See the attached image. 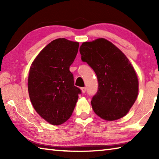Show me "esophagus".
<instances>
[{"label": "esophagus", "mask_w": 159, "mask_h": 159, "mask_svg": "<svg viewBox=\"0 0 159 159\" xmlns=\"http://www.w3.org/2000/svg\"><path fill=\"white\" fill-rule=\"evenodd\" d=\"M80 90H81V92H82L83 93H85V91H86V88H85V87L81 88H80Z\"/></svg>", "instance_id": "34e87169"}]
</instances>
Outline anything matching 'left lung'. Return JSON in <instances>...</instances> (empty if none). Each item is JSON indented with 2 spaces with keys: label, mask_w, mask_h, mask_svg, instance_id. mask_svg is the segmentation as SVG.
Segmentation results:
<instances>
[{
  "label": "left lung",
  "mask_w": 159,
  "mask_h": 159,
  "mask_svg": "<svg viewBox=\"0 0 159 159\" xmlns=\"http://www.w3.org/2000/svg\"><path fill=\"white\" fill-rule=\"evenodd\" d=\"M81 60L95 72L98 90L91 104L102 119L115 120L128 114L139 92L138 78L130 61L119 48L103 38L83 42Z\"/></svg>",
  "instance_id": "obj_1"
}]
</instances>
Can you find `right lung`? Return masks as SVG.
<instances>
[{
    "instance_id": "right-lung-1",
    "label": "right lung",
    "mask_w": 159,
    "mask_h": 159,
    "mask_svg": "<svg viewBox=\"0 0 159 159\" xmlns=\"http://www.w3.org/2000/svg\"><path fill=\"white\" fill-rule=\"evenodd\" d=\"M79 43L57 39L48 43L32 62L29 95L34 109L50 124L59 125L71 116L80 90L69 71Z\"/></svg>"
}]
</instances>
